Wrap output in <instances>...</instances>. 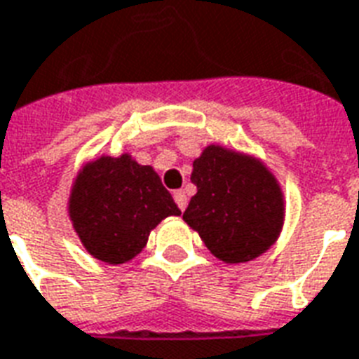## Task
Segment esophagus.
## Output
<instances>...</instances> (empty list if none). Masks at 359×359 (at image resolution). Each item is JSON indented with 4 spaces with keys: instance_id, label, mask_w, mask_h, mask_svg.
I'll list each match as a JSON object with an SVG mask.
<instances>
[{
    "instance_id": "34e87169",
    "label": "esophagus",
    "mask_w": 359,
    "mask_h": 359,
    "mask_svg": "<svg viewBox=\"0 0 359 359\" xmlns=\"http://www.w3.org/2000/svg\"><path fill=\"white\" fill-rule=\"evenodd\" d=\"M173 198H175V203L179 205V209L184 210L186 205H188V198H186V191L184 190H177L173 194Z\"/></svg>"
}]
</instances>
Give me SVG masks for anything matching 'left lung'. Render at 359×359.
Masks as SVG:
<instances>
[{"label":"left lung","mask_w":359,"mask_h":359,"mask_svg":"<svg viewBox=\"0 0 359 359\" xmlns=\"http://www.w3.org/2000/svg\"><path fill=\"white\" fill-rule=\"evenodd\" d=\"M198 194L184 222L226 264L258 258L277 241L284 220L283 191L262 161L210 144L194 161Z\"/></svg>","instance_id":"left-lung-1"}]
</instances>
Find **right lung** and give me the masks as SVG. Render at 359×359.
I'll use <instances>...</instances> for the list:
<instances>
[{
    "mask_svg": "<svg viewBox=\"0 0 359 359\" xmlns=\"http://www.w3.org/2000/svg\"><path fill=\"white\" fill-rule=\"evenodd\" d=\"M180 209L150 165L131 156H103L82 169L69 198V216L94 258L124 264L141 252L150 231Z\"/></svg>",
    "mask_w": 359,
    "mask_h": 359,
    "instance_id": "add662e5",
    "label": "right lung"
}]
</instances>
